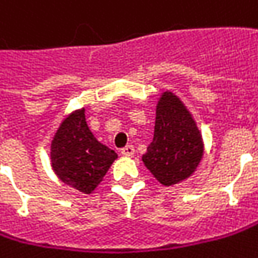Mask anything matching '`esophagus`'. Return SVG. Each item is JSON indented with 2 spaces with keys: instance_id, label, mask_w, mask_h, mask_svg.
Returning a JSON list of instances; mask_svg holds the SVG:
<instances>
[{
  "instance_id": "34e87169",
  "label": "esophagus",
  "mask_w": 258,
  "mask_h": 258,
  "mask_svg": "<svg viewBox=\"0 0 258 258\" xmlns=\"http://www.w3.org/2000/svg\"><path fill=\"white\" fill-rule=\"evenodd\" d=\"M134 152H136V150H134V146L128 144V146H125V147L121 150V155H122V156H128L130 158V156H133V155H134Z\"/></svg>"
}]
</instances>
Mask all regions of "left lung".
Returning a JSON list of instances; mask_svg holds the SVG:
<instances>
[{"instance_id": "left-lung-1", "label": "left lung", "mask_w": 258, "mask_h": 258, "mask_svg": "<svg viewBox=\"0 0 258 258\" xmlns=\"http://www.w3.org/2000/svg\"><path fill=\"white\" fill-rule=\"evenodd\" d=\"M203 158V140L184 103L165 92L156 106L153 140L143 155L146 168L163 185L188 178Z\"/></svg>"}]
</instances>
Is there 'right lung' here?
Segmentation results:
<instances>
[{
    "label": "right lung",
    "mask_w": 258,
    "mask_h": 258,
    "mask_svg": "<svg viewBox=\"0 0 258 258\" xmlns=\"http://www.w3.org/2000/svg\"><path fill=\"white\" fill-rule=\"evenodd\" d=\"M118 155L99 143L87 127L84 109L69 115L51 143V165L58 178L90 194L100 184Z\"/></svg>",
    "instance_id": "right-lung-1"
}]
</instances>
